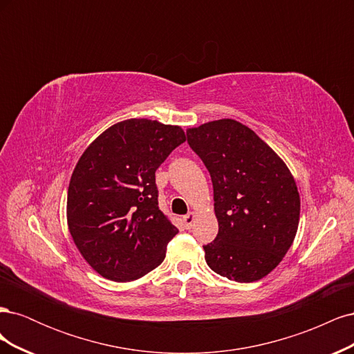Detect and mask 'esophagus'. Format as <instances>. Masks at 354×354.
I'll use <instances>...</instances> for the list:
<instances>
[{"instance_id":"obj_1","label":"esophagus","mask_w":354,"mask_h":354,"mask_svg":"<svg viewBox=\"0 0 354 354\" xmlns=\"http://www.w3.org/2000/svg\"><path fill=\"white\" fill-rule=\"evenodd\" d=\"M195 212H189L187 216H185L183 217V223H185V226H186V229H190L192 227V224H194V221H195Z\"/></svg>"}]
</instances>
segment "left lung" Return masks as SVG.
<instances>
[{
  "label": "left lung",
  "instance_id": "1",
  "mask_svg": "<svg viewBox=\"0 0 354 354\" xmlns=\"http://www.w3.org/2000/svg\"><path fill=\"white\" fill-rule=\"evenodd\" d=\"M187 143L209 171L218 234L203 246L209 269L230 281L263 279L295 239L299 194L282 158L251 128L218 120L189 128Z\"/></svg>",
  "mask_w": 354,
  "mask_h": 354
}]
</instances>
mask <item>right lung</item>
Returning <instances> with one entry per match:
<instances>
[{
    "label": "right lung",
    "instance_id": "1",
    "mask_svg": "<svg viewBox=\"0 0 354 354\" xmlns=\"http://www.w3.org/2000/svg\"><path fill=\"white\" fill-rule=\"evenodd\" d=\"M183 142L178 125L131 118L104 130L75 165L68 227L104 279L131 282L164 261L178 229L158 207L155 171Z\"/></svg>",
    "mask_w": 354,
    "mask_h": 354
}]
</instances>
